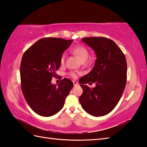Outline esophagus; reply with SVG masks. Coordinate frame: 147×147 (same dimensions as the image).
<instances>
[{
	"mask_svg": "<svg viewBox=\"0 0 147 147\" xmlns=\"http://www.w3.org/2000/svg\"><path fill=\"white\" fill-rule=\"evenodd\" d=\"M73 84H74V86H76L77 85H78V83L76 82H75V81H74V82H73Z\"/></svg>",
	"mask_w": 147,
	"mask_h": 147,
	"instance_id": "1",
	"label": "esophagus"
}]
</instances>
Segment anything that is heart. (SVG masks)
I'll use <instances>...</instances> for the list:
<instances>
[{
	"mask_svg": "<svg viewBox=\"0 0 147 147\" xmlns=\"http://www.w3.org/2000/svg\"><path fill=\"white\" fill-rule=\"evenodd\" d=\"M72 51H73L74 54L78 57V58L82 61H86L89 57V52L88 51V50H87V49L84 46L77 45L76 47H74L73 50H72ZM65 53H63L60 59V62L61 64H64V62L65 61ZM69 74L72 77L75 76V74L73 73H70Z\"/></svg>",
	"mask_w": 147,
	"mask_h": 147,
	"instance_id": "1",
	"label": "heart"
}]
</instances>
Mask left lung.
Masks as SVG:
<instances>
[{
  "label": "left lung",
  "mask_w": 147,
  "mask_h": 147,
  "mask_svg": "<svg viewBox=\"0 0 147 147\" xmlns=\"http://www.w3.org/2000/svg\"><path fill=\"white\" fill-rule=\"evenodd\" d=\"M82 42L92 47L96 56L94 67L79 80L83 94L79 100L87 113L95 117L111 112L118 104L127 81L125 55L113 40L104 37H86ZM96 83L90 89L86 85Z\"/></svg>",
  "instance_id": "obj_1"
}]
</instances>
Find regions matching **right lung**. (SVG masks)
<instances>
[{"label": "right lung", "instance_id": "obj_1", "mask_svg": "<svg viewBox=\"0 0 147 147\" xmlns=\"http://www.w3.org/2000/svg\"><path fill=\"white\" fill-rule=\"evenodd\" d=\"M73 40L45 38L36 42L22 57L21 86L24 97L31 109L40 115L49 117L62 109L73 83L64 78L58 86L51 80L60 67V59Z\"/></svg>", "mask_w": 147, "mask_h": 147}]
</instances>
